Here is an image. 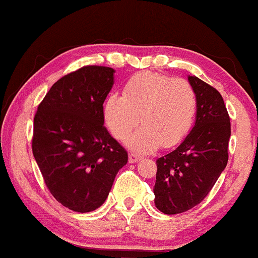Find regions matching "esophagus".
I'll return each instance as SVG.
<instances>
[{
    "label": "esophagus",
    "instance_id": "34e87169",
    "mask_svg": "<svg viewBox=\"0 0 258 258\" xmlns=\"http://www.w3.org/2000/svg\"><path fill=\"white\" fill-rule=\"evenodd\" d=\"M137 161H140V157L135 153H130L128 154V162L130 163H136Z\"/></svg>",
    "mask_w": 258,
    "mask_h": 258
}]
</instances>
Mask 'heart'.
I'll use <instances>...</instances> for the list:
<instances>
[{
  "instance_id": "1",
  "label": "heart",
  "mask_w": 258,
  "mask_h": 258,
  "mask_svg": "<svg viewBox=\"0 0 258 258\" xmlns=\"http://www.w3.org/2000/svg\"><path fill=\"white\" fill-rule=\"evenodd\" d=\"M198 110L193 85L181 78L143 72L124 85L123 95L112 93L104 102V121L116 140L127 141L138 153H150L162 146L172 148L190 132Z\"/></svg>"
}]
</instances>
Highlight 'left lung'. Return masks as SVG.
<instances>
[{
  "label": "left lung",
  "mask_w": 258,
  "mask_h": 258,
  "mask_svg": "<svg viewBox=\"0 0 258 258\" xmlns=\"http://www.w3.org/2000/svg\"><path fill=\"white\" fill-rule=\"evenodd\" d=\"M188 80L198 97L197 121L174 151L157 159L154 204L167 215L200 204L229 159L231 124L222 96L199 78L189 77Z\"/></svg>",
  "instance_id": "8db88e82"
}]
</instances>
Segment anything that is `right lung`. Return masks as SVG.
Wrapping results in <instances>:
<instances>
[{"label":"right lung","instance_id":"1","mask_svg":"<svg viewBox=\"0 0 258 258\" xmlns=\"http://www.w3.org/2000/svg\"><path fill=\"white\" fill-rule=\"evenodd\" d=\"M115 70L86 65L60 78L34 116L32 151L50 194L65 208L101 207L127 152L104 126Z\"/></svg>","mask_w":258,"mask_h":258}]
</instances>
